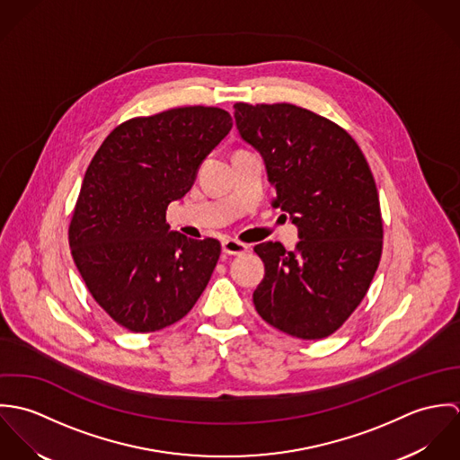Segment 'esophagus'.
Segmentation results:
<instances>
[{
	"label": "esophagus",
	"mask_w": 460,
	"mask_h": 460,
	"mask_svg": "<svg viewBox=\"0 0 460 460\" xmlns=\"http://www.w3.org/2000/svg\"><path fill=\"white\" fill-rule=\"evenodd\" d=\"M223 252L226 255H244L248 252V244L235 241V239H225L223 241Z\"/></svg>",
	"instance_id": "esophagus-1"
}]
</instances>
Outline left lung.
I'll return each mask as SVG.
<instances>
[{
    "label": "left lung",
    "mask_w": 460,
    "mask_h": 460,
    "mask_svg": "<svg viewBox=\"0 0 460 460\" xmlns=\"http://www.w3.org/2000/svg\"><path fill=\"white\" fill-rule=\"evenodd\" d=\"M241 137L261 152L272 207L288 212L299 243H262L265 276L253 303L265 323L321 340L363 301L383 253V217L370 166L340 126L294 104L237 102Z\"/></svg>",
    "instance_id": "8db88e82"
}]
</instances>
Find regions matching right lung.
<instances>
[{
	"label": "right lung",
	"instance_id": "1",
	"mask_svg": "<svg viewBox=\"0 0 460 460\" xmlns=\"http://www.w3.org/2000/svg\"><path fill=\"white\" fill-rule=\"evenodd\" d=\"M232 126L228 111L205 106L137 117L110 132L88 164L68 244L90 294L120 326L168 328L205 290L221 244L170 230L166 208Z\"/></svg>",
	"mask_w": 460,
	"mask_h": 460
}]
</instances>
